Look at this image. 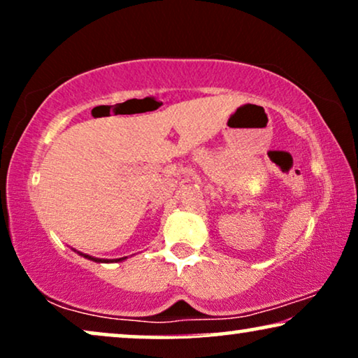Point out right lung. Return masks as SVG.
Listing matches in <instances>:
<instances>
[{
  "instance_id": "right-lung-1",
  "label": "right lung",
  "mask_w": 358,
  "mask_h": 358,
  "mask_svg": "<svg viewBox=\"0 0 358 358\" xmlns=\"http://www.w3.org/2000/svg\"><path fill=\"white\" fill-rule=\"evenodd\" d=\"M73 249V248H71ZM73 251L75 252H78L80 254L81 257H85V259H90V261H92V262H97V264H109V262H122V261H125L127 259V256L125 257H119V259H101V257H94V256H90V254H85V252H80V251H76V249H73Z\"/></svg>"
}]
</instances>
